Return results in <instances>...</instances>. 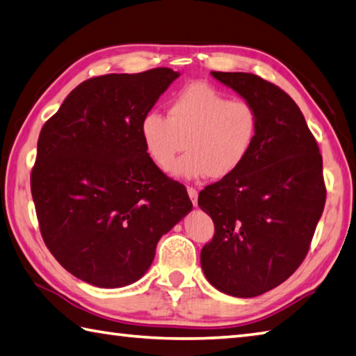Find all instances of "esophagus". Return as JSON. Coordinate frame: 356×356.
<instances>
[{
  "label": "esophagus",
  "instance_id": "1",
  "mask_svg": "<svg viewBox=\"0 0 356 356\" xmlns=\"http://www.w3.org/2000/svg\"><path fill=\"white\" fill-rule=\"evenodd\" d=\"M187 193H189V198L192 201V204L197 206V203H198V192H197V189H193V187H187Z\"/></svg>",
  "mask_w": 356,
  "mask_h": 356
}]
</instances>
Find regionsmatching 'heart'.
<instances>
[{
	"mask_svg": "<svg viewBox=\"0 0 356 356\" xmlns=\"http://www.w3.org/2000/svg\"><path fill=\"white\" fill-rule=\"evenodd\" d=\"M147 155L161 170L175 165L177 177L223 179L236 173L250 156L259 135V115L243 99L206 82L183 86L167 105V118L150 111L139 124Z\"/></svg>",
	"mask_w": 356,
	"mask_h": 356,
	"instance_id": "1",
	"label": "heart"
}]
</instances>
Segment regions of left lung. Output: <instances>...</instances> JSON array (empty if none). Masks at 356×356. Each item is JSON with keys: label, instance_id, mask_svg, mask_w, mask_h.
<instances>
[{"label": "left lung", "instance_id": "8db88e82", "mask_svg": "<svg viewBox=\"0 0 356 356\" xmlns=\"http://www.w3.org/2000/svg\"><path fill=\"white\" fill-rule=\"evenodd\" d=\"M217 79L254 105L259 135L234 175L200 192L216 234L201 268L218 291L256 298L291 276L305 259L325 204L323 156L294 100L250 72Z\"/></svg>", "mask_w": 356, "mask_h": 356}]
</instances>
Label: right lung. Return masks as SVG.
<instances>
[{"mask_svg":"<svg viewBox=\"0 0 356 356\" xmlns=\"http://www.w3.org/2000/svg\"><path fill=\"white\" fill-rule=\"evenodd\" d=\"M179 72L106 74L74 88L40 131L31 191L40 231L72 276L99 288L136 282L159 238L192 211L167 178L139 124Z\"/></svg>","mask_w":356,"mask_h":356,"instance_id":"add662e5","label":"right lung"}]
</instances>
